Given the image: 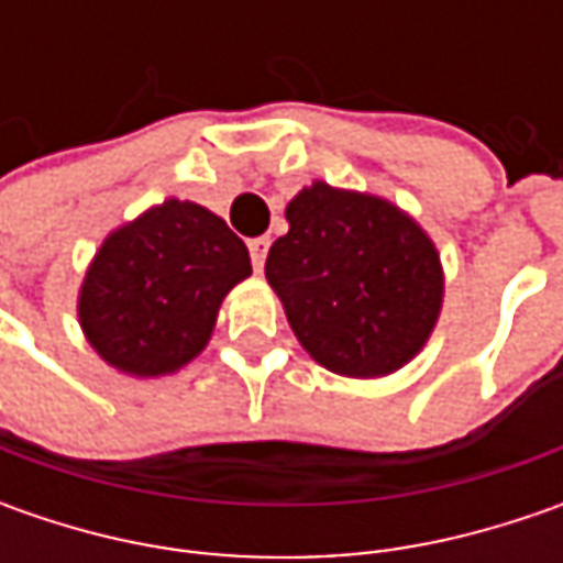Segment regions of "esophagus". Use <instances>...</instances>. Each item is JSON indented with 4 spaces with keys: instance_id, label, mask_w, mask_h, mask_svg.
Masks as SVG:
<instances>
[{
    "instance_id": "34e87169",
    "label": "esophagus",
    "mask_w": 563,
    "mask_h": 563,
    "mask_svg": "<svg viewBox=\"0 0 563 563\" xmlns=\"http://www.w3.org/2000/svg\"><path fill=\"white\" fill-rule=\"evenodd\" d=\"M266 253H269V238H253L250 241V260H253V269H263L266 263Z\"/></svg>"
}]
</instances>
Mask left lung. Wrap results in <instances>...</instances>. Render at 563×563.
<instances>
[{
	"mask_svg": "<svg viewBox=\"0 0 563 563\" xmlns=\"http://www.w3.org/2000/svg\"><path fill=\"white\" fill-rule=\"evenodd\" d=\"M266 282L310 357L347 378L398 373L426 347L444 300L442 256L398 203L313 181L297 190Z\"/></svg>",
	"mask_w": 563,
	"mask_h": 563,
	"instance_id": "left-lung-1",
	"label": "left lung"
}]
</instances>
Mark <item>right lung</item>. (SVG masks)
<instances>
[{"instance_id": "1", "label": "right lung", "mask_w": 563, "mask_h": 563, "mask_svg": "<svg viewBox=\"0 0 563 563\" xmlns=\"http://www.w3.org/2000/svg\"><path fill=\"white\" fill-rule=\"evenodd\" d=\"M250 272L222 216L168 197L106 234L77 291V322L112 369L172 376L203 354L222 300Z\"/></svg>"}]
</instances>
